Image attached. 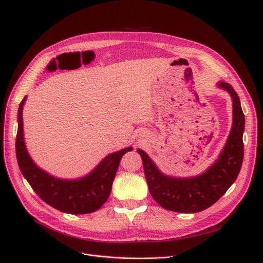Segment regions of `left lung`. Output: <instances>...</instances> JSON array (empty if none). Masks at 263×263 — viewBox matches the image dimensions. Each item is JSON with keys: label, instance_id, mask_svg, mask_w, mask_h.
Returning a JSON list of instances; mask_svg holds the SVG:
<instances>
[{"label": "left lung", "instance_id": "left-lung-1", "mask_svg": "<svg viewBox=\"0 0 263 263\" xmlns=\"http://www.w3.org/2000/svg\"><path fill=\"white\" fill-rule=\"evenodd\" d=\"M216 86L231 97L232 126L219 156L204 172L191 177L166 175L144 150L137 149L150 194L164 209L181 213L205 210L225 194L240 173L244 155L245 117L239 96L229 83L218 81Z\"/></svg>", "mask_w": 263, "mask_h": 263}]
</instances>
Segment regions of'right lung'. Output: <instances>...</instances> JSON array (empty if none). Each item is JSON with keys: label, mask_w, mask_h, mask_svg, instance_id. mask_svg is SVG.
Masks as SVG:
<instances>
[{"label": "right lung", "mask_w": 263, "mask_h": 263, "mask_svg": "<svg viewBox=\"0 0 263 263\" xmlns=\"http://www.w3.org/2000/svg\"><path fill=\"white\" fill-rule=\"evenodd\" d=\"M26 96L18 108L16 155L19 168L26 181L41 199L61 212L87 214L99 210L112 191L122 156L132 151L133 147L130 146L107 155L85 176L76 179L55 177L38 166L25 146L22 116Z\"/></svg>", "instance_id": "1"}]
</instances>
